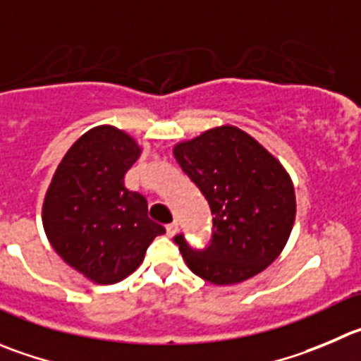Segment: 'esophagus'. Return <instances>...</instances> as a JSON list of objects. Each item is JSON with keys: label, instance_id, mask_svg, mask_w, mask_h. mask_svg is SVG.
Returning <instances> with one entry per match:
<instances>
[{"label": "esophagus", "instance_id": "esophagus-1", "mask_svg": "<svg viewBox=\"0 0 361 361\" xmlns=\"http://www.w3.org/2000/svg\"><path fill=\"white\" fill-rule=\"evenodd\" d=\"M177 230H178V223L177 221H171V223H168V225H166V234L168 235H173Z\"/></svg>", "mask_w": 361, "mask_h": 361}]
</instances>
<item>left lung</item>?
I'll list each match as a JSON object with an SVG mask.
<instances>
[{"instance_id": "1", "label": "left lung", "mask_w": 361, "mask_h": 361, "mask_svg": "<svg viewBox=\"0 0 361 361\" xmlns=\"http://www.w3.org/2000/svg\"><path fill=\"white\" fill-rule=\"evenodd\" d=\"M175 159L211 207L212 230L197 250L177 234L188 267L216 286L239 283L266 269L286 246L296 216L290 177L245 131L209 129L178 143Z\"/></svg>"}]
</instances>
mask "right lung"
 Segmentation results:
<instances>
[{"label": "right lung", "mask_w": 361, "mask_h": 361, "mask_svg": "<svg viewBox=\"0 0 361 361\" xmlns=\"http://www.w3.org/2000/svg\"><path fill=\"white\" fill-rule=\"evenodd\" d=\"M140 157L129 135L111 126L85 133L54 171L44 200V230L58 255L95 283H116L142 264L163 225L143 195L123 186Z\"/></svg>", "instance_id": "obj_1"}]
</instances>
